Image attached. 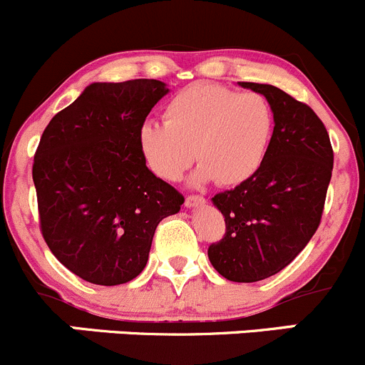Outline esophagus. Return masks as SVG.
<instances>
[{"instance_id":"obj_1","label":"esophagus","mask_w":365,"mask_h":365,"mask_svg":"<svg viewBox=\"0 0 365 365\" xmlns=\"http://www.w3.org/2000/svg\"><path fill=\"white\" fill-rule=\"evenodd\" d=\"M184 204H186V207H198V205L205 204V198L200 197V195H187Z\"/></svg>"}]
</instances>
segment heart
Returning <instances> with one entry per match:
<instances>
[{
    "mask_svg": "<svg viewBox=\"0 0 365 365\" xmlns=\"http://www.w3.org/2000/svg\"><path fill=\"white\" fill-rule=\"evenodd\" d=\"M273 108L257 92L195 83L175 93L165 122L145 120L138 147L147 167L165 181H179L190 165L195 184L237 186L262 167L273 135Z\"/></svg>",
    "mask_w": 365,
    "mask_h": 365,
    "instance_id": "obj_1",
    "label": "heart"
}]
</instances>
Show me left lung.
<instances>
[{
	"mask_svg": "<svg viewBox=\"0 0 365 365\" xmlns=\"http://www.w3.org/2000/svg\"><path fill=\"white\" fill-rule=\"evenodd\" d=\"M240 85L269 101L275 128L257 174L212 197L225 236L207 255L230 282H259L286 268L319 227L334 150L312 108L273 85Z\"/></svg>",
	"mask_w": 365,
	"mask_h": 365,
	"instance_id": "left-lung-1",
	"label": "left lung"
}]
</instances>
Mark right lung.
<instances>
[{
    "instance_id": "obj_1",
    "label": "right lung",
    "mask_w": 365,
    "mask_h": 365,
    "mask_svg": "<svg viewBox=\"0 0 365 365\" xmlns=\"http://www.w3.org/2000/svg\"><path fill=\"white\" fill-rule=\"evenodd\" d=\"M168 88L158 79L92 83L56 113L34 160L41 230L74 275L97 286L138 277L158 223L184 197L147 168L138 129Z\"/></svg>"
}]
</instances>
